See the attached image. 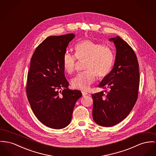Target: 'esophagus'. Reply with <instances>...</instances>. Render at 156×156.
Wrapping results in <instances>:
<instances>
[{"mask_svg": "<svg viewBox=\"0 0 156 156\" xmlns=\"http://www.w3.org/2000/svg\"><path fill=\"white\" fill-rule=\"evenodd\" d=\"M82 95H83V96H84L88 94V93H87V92H82Z\"/></svg>", "mask_w": 156, "mask_h": 156, "instance_id": "34e87169", "label": "esophagus"}]
</instances>
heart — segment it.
I'll return each mask as SVG.
<instances>
[{"instance_id": "b5f03b06", "label": "heart", "mask_w": 156, "mask_h": 156, "mask_svg": "<svg viewBox=\"0 0 156 156\" xmlns=\"http://www.w3.org/2000/svg\"><path fill=\"white\" fill-rule=\"evenodd\" d=\"M75 55L66 52L62 58V67L66 73L71 74L75 69L76 59L86 60L85 72L79 73L71 80L74 89L87 90L94 83L96 75L99 79L106 77L112 70L115 61L113 50L109 47L85 40L74 47Z\"/></svg>"}]
</instances>
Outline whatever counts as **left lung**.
Wrapping results in <instances>:
<instances>
[{
  "label": "left lung",
  "instance_id": "8db88e82",
  "mask_svg": "<svg viewBox=\"0 0 156 156\" xmlns=\"http://www.w3.org/2000/svg\"><path fill=\"white\" fill-rule=\"evenodd\" d=\"M116 48L112 70L99 87L108 88L92 95L94 121L102 126H112L121 122L133 109L138 97L139 65L133 48L119 36L111 38Z\"/></svg>",
  "mask_w": 156,
  "mask_h": 156
}]
</instances>
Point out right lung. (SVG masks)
<instances>
[{
    "label": "right lung",
    "instance_id": "obj_1",
    "mask_svg": "<svg viewBox=\"0 0 156 156\" xmlns=\"http://www.w3.org/2000/svg\"><path fill=\"white\" fill-rule=\"evenodd\" d=\"M74 34L50 36L37 47L28 73L27 94L32 110L43 124L53 129L66 127L74 106L82 96L70 90L62 67V58Z\"/></svg>",
    "mask_w": 156,
    "mask_h": 156
}]
</instances>
